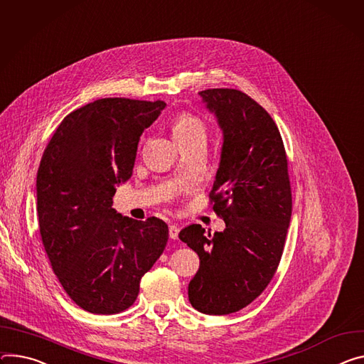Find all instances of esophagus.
<instances>
[{
    "label": "esophagus",
    "mask_w": 364,
    "mask_h": 364,
    "mask_svg": "<svg viewBox=\"0 0 364 364\" xmlns=\"http://www.w3.org/2000/svg\"><path fill=\"white\" fill-rule=\"evenodd\" d=\"M178 232H180V228L177 225H170V238L171 240H177Z\"/></svg>",
    "instance_id": "obj_1"
}]
</instances>
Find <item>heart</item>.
<instances>
[{"mask_svg": "<svg viewBox=\"0 0 364 364\" xmlns=\"http://www.w3.org/2000/svg\"><path fill=\"white\" fill-rule=\"evenodd\" d=\"M171 132L174 139L180 144V146H183L199 138L205 139L206 127L199 117L184 112L174 117L171 123Z\"/></svg>", "mask_w": 364, "mask_h": 364, "instance_id": "1", "label": "heart"}]
</instances>
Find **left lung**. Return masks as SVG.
<instances>
[{
	"label": "left lung",
	"instance_id": "obj_1",
	"mask_svg": "<svg viewBox=\"0 0 364 364\" xmlns=\"http://www.w3.org/2000/svg\"><path fill=\"white\" fill-rule=\"evenodd\" d=\"M199 95L218 117L223 145L209 193L223 232L190 225L178 238L200 258L188 301L208 315L248 306L274 277L291 216L287 156L272 116L245 92L209 88Z\"/></svg>",
	"mask_w": 364,
	"mask_h": 364
}]
</instances>
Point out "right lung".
Here are the masks:
<instances>
[{"mask_svg": "<svg viewBox=\"0 0 364 364\" xmlns=\"http://www.w3.org/2000/svg\"><path fill=\"white\" fill-rule=\"evenodd\" d=\"M164 102L109 97L65 117L38 171L41 238L63 290L84 311L113 315L134 305L142 276L168 241L158 218L117 213L116 184L130 178L142 132Z\"/></svg>", "mask_w": 364, "mask_h": 364, "instance_id": "add662e5", "label": "right lung"}]
</instances>
